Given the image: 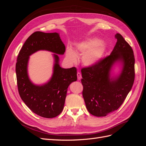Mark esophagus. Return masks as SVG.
Returning <instances> with one entry per match:
<instances>
[{
  "mask_svg": "<svg viewBox=\"0 0 146 146\" xmlns=\"http://www.w3.org/2000/svg\"><path fill=\"white\" fill-rule=\"evenodd\" d=\"M77 76L78 80H81V79H82V75H81V74L80 72H77Z\"/></svg>",
  "mask_w": 146,
  "mask_h": 146,
  "instance_id": "obj_1",
  "label": "esophagus"
}]
</instances>
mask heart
Wrapping results in <instances>:
<instances>
[{
	"instance_id": "b5f03b06",
	"label": "heart",
	"mask_w": 146,
	"mask_h": 146,
	"mask_svg": "<svg viewBox=\"0 0 146 146\" xmlns=\"http://www.w3.org/2000/svg\"><path fill=\"white\" fill-rule=\"evenodd\" d=\"M107 50V43L94 37L77 43L74 50L68 47L66 48V55L70 62L76 63L78 61L77 54L82 55L83 64L88 67H92L100 62Z\"/></svg>"
}]
</instances>
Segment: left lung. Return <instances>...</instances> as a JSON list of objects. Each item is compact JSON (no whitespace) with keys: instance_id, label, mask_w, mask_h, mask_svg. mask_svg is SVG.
I'll list each match as a JSON object with an SVG mask.
<instances>
[{"instance_id":"left-lung-1","label":"left lung","mask_w":146,"mask_h":146,"mask_svg":"<svg viewBox=\"0 0 146 146\" xmlns=\"http://www.w3.org/2000/svg\"><path fill=\"white\" fill-rule=\"evenodd\" d=\"M109 56L92 67L82 69L83 97L88 111L98 117L106 116L117 110L130 91L135 80L133 51L122 35ZM121 66L120 72L113 75V66Z\"/></svg>"}]
</instances>
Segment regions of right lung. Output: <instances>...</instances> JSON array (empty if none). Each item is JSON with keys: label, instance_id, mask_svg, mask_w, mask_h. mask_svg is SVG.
Wrapping results in <instances>:
<instances>
[{"label": "right lung", "instance_id": "1", "mask_svg": "<svg viewBox=\"0 0 146 146\" xmlns=\"http://www.w3.org/2000/svg\"><path fill=\"white\" fill-rule=\"evenodd\" d=\"M39 50L54 52L53 74L47 82L36 85L28 74L29 56ZM65 46L58 33L36 32L32 34L21 49L16 64L17 88L21 99L35 114L52 118L62 112L70 84L77 80V69H64L60 66L58 55H63Z\"/></svg>", "mask_w": 146, "mask_h": 146}]
</instances>
